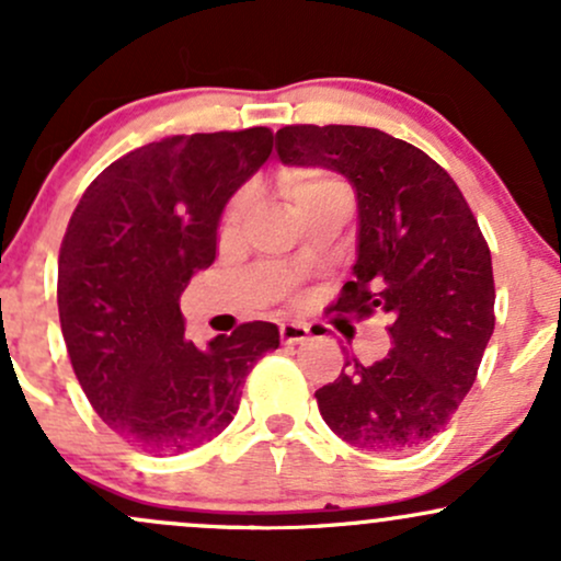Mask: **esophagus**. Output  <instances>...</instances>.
<instances>
[{
	"label": "esophagus",
	"instance_id": "34e87169",
	"mask_svg": "<svg viewBox=\"0 0 561 561\" xmlns=\"http://www.w3.org/2000/svg\"><path fill=\"white\" fill-rule=\"evenodd\" d=\"M308 334H311V327L300 324V321H287V324L279 327L282 343H287V345L302 343V340H308Z\"/></svg>",
	"mask_w": 561,
	"mask_h": 561
}]
</instances>
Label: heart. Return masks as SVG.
Masks as SVG:
<instances>
[{
	"instance_id": "obj_1",
	"label": "heart",
	"mask_w": 561,
	"mask_h": 561,
	"mask_svg": "<svg viewBox=\"0 0 561 561\" xmlns=\"http://www.w3.org/2000/svg\"><path fill=\"white\" fill-rule=\"evenodd\" d=\"M279 192L285 199L293 205V210L298 216L308 214L317 205L327 203V199L334 197H347L351 195V186H347L343 179H337L330 171L321 169H287L279 173ZM250 210V195H237L231 199V205L224 214V234H234L237 229L242 227L244 216Z\"/></svg>"
}]
</instances>
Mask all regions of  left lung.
Instances as JSON below:
<instances>
[{
	"instance_id": "1",
	"label": "left lung",
	"mask_w": 561,
	"mask_h": 561,
	"mask_svg": "<svg viewBox=\"0 0 561 561\" xmlns=\"http://www.w3.org/2000/svg\"><path fill=\"white\" fill-rule=\"evenodd\" d=\"M287 165L343 173L358 197V259L334 311H385L392 347L347 358L317 403L334 435L401 454L446 430L493 334V263L478 218L448 171L420 147L366 126H285Z\"/></svg>"
}]
</instances>
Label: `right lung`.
Here are the masks:
<instances>
[{"mask_svg":"<svg viewBox=\"0 0 561 561\" xmlns=\"http://www.w3.org/2000/svg\"><path fill=\"white\" fill-rule=\"evenodd\" d=\"M274 131L182 134L128 152L83 192L57 263L70 364L100 420L150 454L214 440L279 330L248 321L208 347L184 337L192 274L216 259L221 214L266 163Z\"/></svg>","mask_w":561,"mask_h":561,"instance_id":"add662e5","label":"right lung"}]
</instances>
